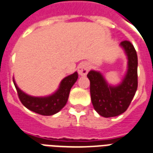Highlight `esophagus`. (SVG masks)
Returning <instances> with one entry per match:
<instances>
[{
	"mask_svg": "<svg viewBox=\"0 0 153 153\" xmlns=\"http://www.w3.org/2000/svg\"><path fill=\"white\" fill-rule=\"evenodd\" d=\"M88 70H89V66L86 62H82L78 66V73L81 76L87 75V74L88 73Z\"/></svg>",
	"mask_w": 153,
	"mask_h": 153,
	"instance_id": "esophagus-1",
	"label": "esophagus"
}]
</instances>
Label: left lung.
Returning <instances> with one entry per match:
<instances>
[{"label": "left lung", "mask_w": 153, "mask_h": 153, "mask_svg": "<svg viewBox=\"0 0 153 153\" xmlns=\"http://www.w3.org/2000/svg\"><path fill=\"white\" fill-rule=\"evenodd\" d=\"M120 46L128 59L127 71L120 83L111 84L101 72L95 70H91L87 74L93 107L99 115L105 118L124 112L131 103L138 86V58L136 50L128 41L122 42Z\"/></svg>", "instance_id": "obj_1"}]
</instances>
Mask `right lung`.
<instances>
[{
    "label": "right lung",
    "instance_id": "obj_1",
    "mask_svg": "<svg viewBox=\"0 0 153 153\" xmlns=\"http://www.w3.org/2000/svg\"><path fill=\"white\" fill-rule=\"evenodd\" d=\"M79 74L75 71L65 77L58 88L51 95L46 96H33L28 95L18 87L13 78V83L22 104L29 110L42 115H53L62 109L68 100L71 87L75 83Z\"/></svg>",
    "mask_w": 153,
    "mask_h": 153
}]
</instances>
